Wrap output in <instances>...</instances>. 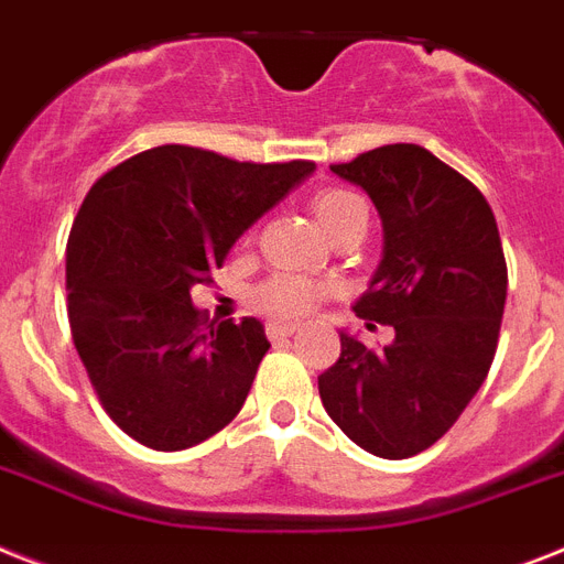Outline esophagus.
I'll return each mask as SVG.
<instances>
[{"instance_id":"1","label":"esophagus","mask_w":564,"mask_h":564,"mask_svg":"<svg viewBox=\"0 0 564 564\" xmlns=\"http://www.w3.org/2000/svg\"><path fill=\"white\" fill-rule=\"evenodd\" d=\"M293 332H296V325H291V323H268V337H271L273 343H279V339H288Z\"/></svg>"}]
</instances>
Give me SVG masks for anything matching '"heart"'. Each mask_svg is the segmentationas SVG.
<instances>
[{"label":"heart","instance_id":"b5f03b06","mask_svg":"<svg viewBox=\"0 0 564 564\" xmlns=\"http://www.w3.org/2000/svg\"><path fill=\"white\" fill-rule=\"evenodd\" d=\"M366 209V204L348 189H323L314 195L311 202V213H314L316 225L325 232L337 230L343 221ZM325 288L311 282L305 276H293V273H276L268 282L253 291V305L262 314L273 316V319H302L316 308V302L323 300Z\"/></svg>","mask_w":564,"mask_h":564}]
</instances>
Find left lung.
<instances>
[{"label":"left lung","mask_w":564,"mask_h":564,"mask_svg":"<svg viewBox=\"0 0 564 564\" xmlns=\"http://www.w3.org/2000/svg\"><path fill=\"white\" fill-rule=\"evenodd\" d=\"M332 172L380 213L383 259L355 311L392 325L394 339L371 351L339 332L319 398L366 453L412 458L458 421L492 366L507 300L499 227L476 184L417 143L377 147Z\"/></svg>","instance_id":"obj_1"}]
</instances>
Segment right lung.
I'll return each instance as SVG.
<instances>
[{"label": "right lung", "mask_w": 564, "mask_h": 564, "mask_svg": "<svg viewBox=\"0 0 564 564\" xmlns=\"http://www.w3.org/2000/svg\"><path fill=\"white\" fill-rule=\"evenodd\" d=\"M314 170L166 143L88 189L65 248L68 323L106 415L129 438L178 453L239 415L271 343L253 316L204 332L189 291L213 282L241 232Z\"/></svg>", "instance_id": "1"}]
</instances>
